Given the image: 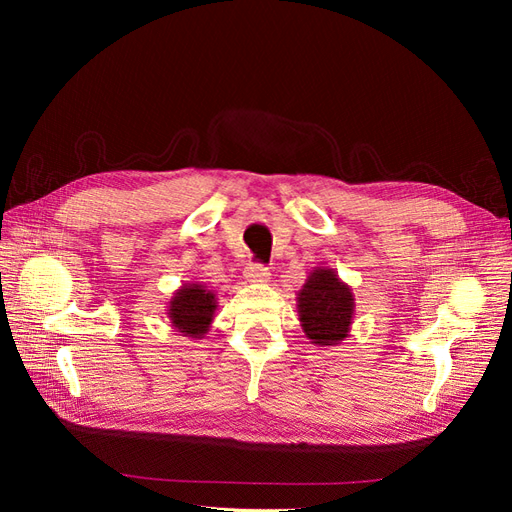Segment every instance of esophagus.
<instances>
[{"label": "esophagus", "instance_id": "1", "mask_svg": "<svg viewBox=\"0 0 512 512\" xmlns=\"http://www.w3.org/2000/svg\"><path fill=\"white\" fill-rule=\"evenodd\" d=\"M245 277H247V282H252V284H267L271 280V273L267 267H262V265H250L245 269Z\"/></svg>", "mask_w": 512, "mask_h": 512}]
</instances>
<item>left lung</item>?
Here are the masks:
<instances>
[{
    "label": "left lung",
    "mask_w": 512,
    "mask_h": 512,
    "mask_svg": "<svg viewBox=\"0 0 512 512\" xmlns=\"http://www.w3.org/2000/svg\"><path fill=\"white\" fill-rule=\"evenodd\" d=\"M301 329L316 346H337L350 335L354 318L352 288L329 267H314L297 292Z\"/></svg>",
    "instance_id": "1"
}]
</instances>
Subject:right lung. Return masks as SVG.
<instances>
[{"label": "right lung", "instance_id": "right-lung-1", "mask_svg": "<svg viewBox=\"0 0 512 512\" xmlns=\"http://www.w3.org/2000/svg\"><path fill=\"white\" fill-rule=\"evenodd\" d=\"M215 309H218L215 294L203 284L190 282L173 292L166 314L173 329L179 331L183 337L200 339L209 333L211 322L215 318Z\"/></svg>", "mask_w": 512, "mask_h": 512}]
</instances>
